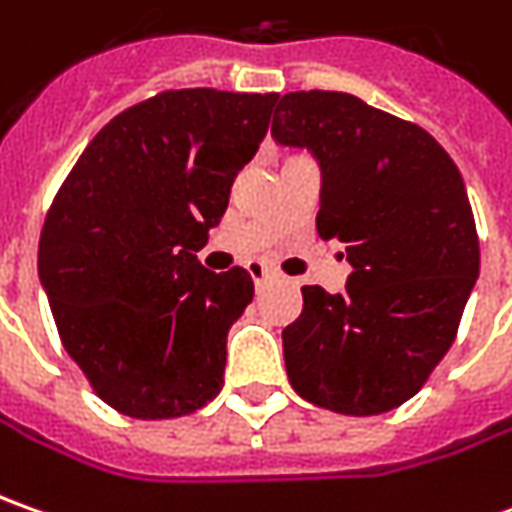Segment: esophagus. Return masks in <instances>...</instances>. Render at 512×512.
I'll list each match as a JSON object with an SVG mask.
<instances>
[{
    "instance_id": "34e87169",
    "label": "esophagus",
    "mask_w": 512,
    "mask_h": 512,
    "mask_svg": "<svg viewBox=\"0 0 512 512\" xmlns=\"http://www.w3.org/2000/svg\"><path fill=\"white\" fill-rule=\"evenodd\" d=\"M246 272H249V277L255 280L257 289H260L263 283H269V280H272V277H274L272 269H266L263 263H249V266H246Z\"/></svg>"
}]
</instances>
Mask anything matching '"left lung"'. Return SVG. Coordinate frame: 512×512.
Masks as SVG:
<instances>
[{
  "label": "left lung",
  "mask_w": 512,
  "mask_h": 512,
  "mask_svg": "<svg viewBox=\"0 0 512 512\" xmlns=\"http://www.w3.org/2000/svg\"><path fill=\"white\" fill-rule=\"evenodd\" d=\"M272 138L317 161V232L351 263L340 294L303 286L283 328L291 388L337 414H385L448 354L479 280L465 181L422 127L351 93H286Z\"/></svg>",
  "instance_id": "1"
}]
</instances>
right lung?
Wrapping results in <instances>:
<instances>
[{
	"label": "right lung",
	"mask_w": 512,
	"mask_h": 512,
	"mask_svg": "<svg viewBox=\"0 0 512 512\" xmlns=\"http://www.w3.org/2000/svg\"><path fill=\"white\" fill-rule=\"evenodd\" d=\"M277 93L167 90L81 152L47 212L39 283L64 351L133 419L192 414L221 394L226 334L252 303L243 269L198 255L269 130Z\"/></svg>",
	"instance_id": "right-lung-1"
}]
</instances>
